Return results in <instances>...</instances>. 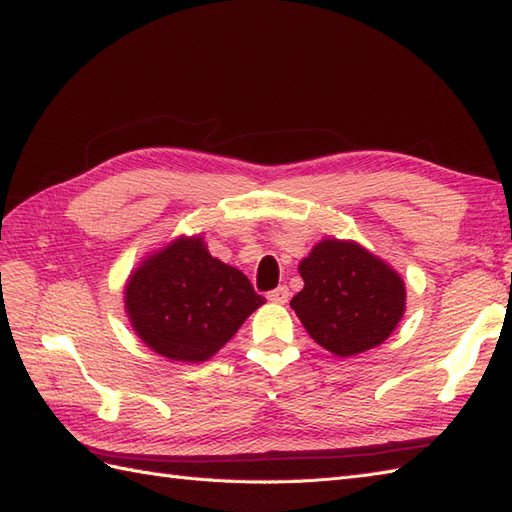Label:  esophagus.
<instances>
[{"instance_id": "esophagus-1", "label": "esophagus", "mask_w": 512, "mask_h": 512, "mask_svg": "<svg viewBox=\"0 0 512 512\" xmlns=\"http://www.w3.org/2000/svg\"><path fill=\"white\" fill-rule=\"evenodd\" d=\"M267 299L273 304H286V302H289V289H286V286H278V289L269 291Z\"/></svg>"}]
</instances>
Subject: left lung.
Returning a JSON list of instances; mask_svg holds the SVG:
<instances>
[{
  "label": "left lung",
  "instance_id": "left-lung-1",
  "mask_svg": "<svg viewBox=\"0 0 512 512\" xmlns=\"http://www.w3.org/2000/svg\"><path fill=\"white\" fill-rule=\"evenodd\" d=\"M297 269L304 289L291 308L313 341L334 356L373 350L404 317L402 276L356 241L323 239Z\"/></svg>",
  "mask_w": 512,
  "mask_h": 512
}]
</instances>
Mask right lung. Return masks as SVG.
Wrapping results in <instances>:
<instances>
[{"mask_svg":"<svg viewBox=\"0 0 512 512\" xmlns=\"http://www.w3.org/2000/svg\"><path fill=\"white\" fill-rule=\"evenodd\" d=\"M136 336L176 363H204L265 304L243 271L210 256L204 236H178L143 258L123 291Z\"/></svg>","mask_w":512,"mask_h":512,"instance_id":"obj_1","label":"right lung"}]
</instances>
